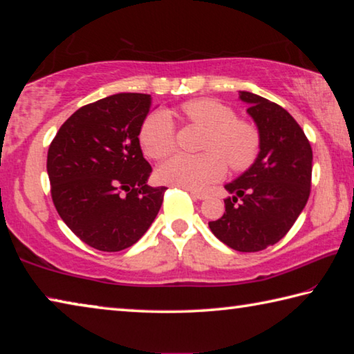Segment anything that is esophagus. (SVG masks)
I'll return each mask as SVG.
<instances>
[{
  "label": "esophagus",
  "instance_id": "esophagus-1",
  "mask_svg": "<svg viewBox=\"0 0 354 354\" xmlns=\"http://www.w3.org/2000/svg\"><path fill=\"white\" fill-rule=\"evenodd\" d=\"M189 193H192L193 198L203 201V199H207V194L203 193V192H194V189H189Z\"/></svg>",
  "mask_w": 354,
  "mask_h": 354
}]
</instances>
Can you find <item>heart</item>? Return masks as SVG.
<instances>
[{
	"mask_svg": "<svg viewBox=\"0 0 354 354\" xmlns=\"http://www.w3.org/2000/svg\"><path fill=\"white\" fill-rule=\"evenodd\" d=\"M188 122L207 129L199 156L178 153L158 167L161 182L189 189H203L225 176L226 162L234 171L252 165L259 150V133L252 123L239 120L234 109L216 100H193L182 106ZM139 142L147 156L162 160L176 145V124L165 109L145 117Z\"/></svg>",
	"mask_w": 354,
	"mask_h": 354,
	"instance_id": "1",
	"label": "heart"
}]
</instances>
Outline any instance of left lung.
I'll return each instance as SVG.
<instances>
[{"label":"left lung","instance_id":"8db88e82","mask_svg":"<svg viewBox=\"0 0 354 354\" xmlns=\"http://www.w3.org/2000/svg\"><path fill=\"white\" fill-rule=\"evenodd\" d=\"M259 133V153L248 169L225 185L221 218L210 231L237 252H259L291 230L310 196L312 147L283 107L250 91H239Z\"/></svg>","mask_w":354,"mask_h":354}]
</instances>
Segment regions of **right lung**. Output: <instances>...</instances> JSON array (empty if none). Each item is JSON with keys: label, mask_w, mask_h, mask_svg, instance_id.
Returning a JSON list of instances; mask_svg holds the SVG:
<instances>
[{"label": "right lung", "mask_w": 354, "mask_h": 354, "mask_svg": "<svg viewBox=\"0 0 354 354\" xmlns=\"http://www.w3.org/2000/svg\"><path fill=\"white\" fill-rule=\"evenodd\" d=\"M150 95L117 93L75 111L47 153L52 199L86 245L120 252L134 245L158 215L166 187H149L139 129Z\"/></svg>", "instance_id": "add662e5"}]
</instances>
